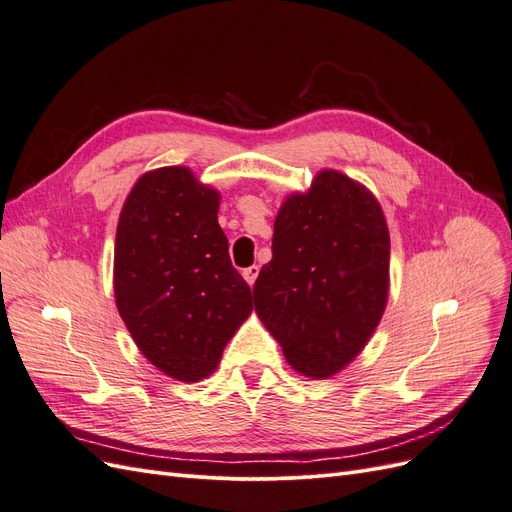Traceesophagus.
<instances>
[{"label":"esophagus","instance_id":"obj_1","mask_svg":"<svg viewBox=\"0 0 512 512\" xmlns=\"http://www.w3.org/2000/svg\"><path fill=\"white\" fill-rule=\"evenodd\" d=\"M243 277H245V282L250 284V286H254V282H256V277H258V267L256 265H252V267H247V269H243Z\"/></svg>","mask_w":512,"mask_h":512}]
</instances>
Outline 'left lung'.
I'll return each instance as SVG.
<instances>
[{"mask_svg": "<svg viewBox=\"0 0 512 512\" xmlns=\"http://www.w3.org/2000/svg\"><path fill=\"white\" fill-rule=\"evenodd\" d=\"M389 260V226L363 183L324 168L286 196L254 307L294 371L327 380L361 354L389 299Z\"/></svg>", "mask_w": 512, "mask_h": 512, "instance_id": "left-lung-1", "label": "left lung"}]
</instances>
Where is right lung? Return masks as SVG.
<instances>
[{"instance_id":"right-lung-1","label":"right lung","mask_w":512,"mask_h":512,"mask_svg":"<svg viewBox=\"0 0 512 512\" xmlns=\"http://www.w3.org/2000/svg\"><path fill=\"white\" fill-rule=\"evenodd\" d=\"M220 192L188 166L149 170L119 213L113 286L121 320L162 374H213L252 314V290L228 256Z\"/></svg>"}]
</instances>
